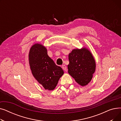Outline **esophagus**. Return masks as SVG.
Masks as SVG:
<instances>
[{
	"label": "esophagus",
	"instance_id": "34e87169",
	"mask_svg": "<svg viewBox=\"0 0 121 121\" xmlns=\"http://www.w3.org/2000/svg\"><path fill=\"white\" fill-rule=\"evenodd\" d=\"M62 68L64 69V71H67V66L65 65H63L62 66Z\"/></svg>",
	"mask_w": 121,
	"mask_h": 121
}]
</instances>
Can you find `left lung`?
<instances>
[{
    "label": "left lung",
    "instance_id": "8db88e82",
    "mask_svg": "<svg viewBox=\"0 0 121 121\" xmlns=\"http://www.w3.org/2000/svg\"><path fill=\"white\" fill-rule=\"evenodd\" d=\"M69 73L80 85H87L96 69V63L90 51L85 48L73 49L69 55Z\"/></svg>",
    "mask_w": 121,
    "mask_h": 121
}]
</instances>
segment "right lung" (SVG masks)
<instances>
[{
    "label": "right lung",
    "mask_w": 121,
    "mask_h": 121,
    "mask_svg": "<svg viewBox=\"0 0 121 121\" xmlns=\"http://www.w3.org/2000/svg\"><path fill=\"white\" fill-rule=\"evenodd\" d=\"M29 61L36 79L46 90H53L64 72L48 56L46 48L42 44H35L30 48Z\"/></svg>",
    "instance_id": "right-lung-1"
}]
</instances>
